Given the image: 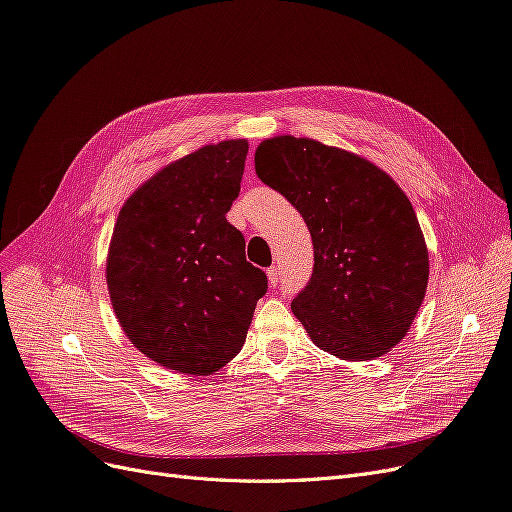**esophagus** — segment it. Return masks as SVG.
Listing matches in <instances>:
<instances>
[{
    "instance_id": "esophagus-1",
    "label": "esophagus",
    "mask_w": 512,
    "mask_h": 512,
    "mask_svg": "<svg viewBox=\"0 0 512 512\" xmlns=\"http://www.w3.org/2000/svg\"><path fill=\"white\" fill-rule=\"evenodd\" d=\"M267 275H269V284L275 288L277 284H280V277H282V273H280V269L277 267H271L269 271H267Z\"/></svg>"
}]
</instances>
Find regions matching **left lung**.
<instances>
[{
    "label": "left lung",
    "instance_id": "8db88e82",
    "mask_svg": "<svg viewBox=\"0 0 512 512\" xmlns=\"http://www.w3.org/2000/svg\"><path fill=\"white\" fill-rule=\"evenodd\" d=\"M254 162L312 235L314 271L290 303L312 342L344 361L389 352L406 337L429 280L408 196L378 166L312 138H269Z\"/></svg>",
    "mask_w": 512,
    "mask_h": 512
}]
</instances>
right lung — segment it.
<instances>
[{
    "instance_id": "1",
    "label": "right lung",
    "mask_w": 512,
    "mask_h": 512,
    "mask_svg": "<svg viewBox=\"0 0 512 512\" xmlns=\"http://www.w3.org/2000/svg\"><path fill=\"white\" fill-rule=\"evenodd\" d=\"M247 143L207 145L162 168L119 211L106 260L115 316L151 361L207 376L245 342L267 273L226 220Z\"/></svg>"
}]
</instances>
